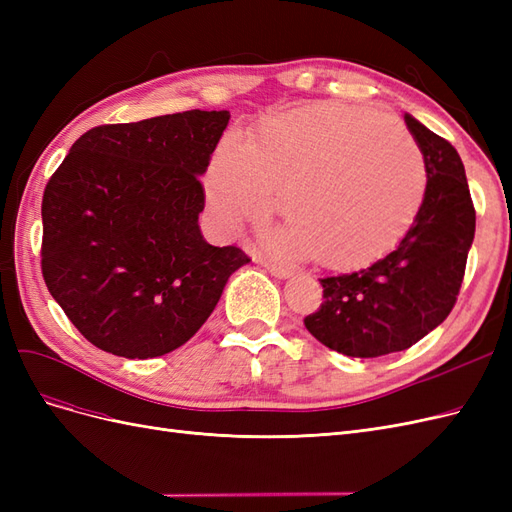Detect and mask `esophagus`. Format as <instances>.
Instances as JSON below:
<instances>
[{
  "instance_id": "obj_1",
  "label": "esophagus",
  "mask_w": 512,
  "mask_h": 512,
  "mask_svg": "<svg viewBox=\"0 0 512 512\" xmlns=\"http://www.w3.org/2000/svg\"><path fill=\"white\" fill-rule=\"evenodd\" d=\"M262 267H265L273 277H277V280H288V277L292 275L288 269H284L280 265H267V262H262Z\"/></svg>"
}]
</instances>
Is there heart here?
<instances>
[{
  "label": "heart",
  "instance_id": "1",
  "mask_svg": "<svg viewBox=\"0 0 512 512\" xmlns=\"http://www.w3.org/2000/svg\"><path fill=\"white\" fill-rule=\"evenodd\" d=\"M427 170L412 134L371 108L316 102L262 123L247 141L228 132L209 164L207 198L222 228L265 218L280 188L290 226L275 252L354 267L406 235L423 205Z\"/></svg>",
  "mask_w": 512,
  "mask_h": 512
}]
</instances>
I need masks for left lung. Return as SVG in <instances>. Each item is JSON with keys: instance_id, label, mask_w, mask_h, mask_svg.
<instances>
[{"instance_id": "left-lung-1", "label": "left lung", "mask_w": 512, "mask_h": 512, "mask_svg": "<svg viewBox=\"0 0 512 512\" xmlns=\"http://www.w3.org/2000/svg\"><path fill=\"white\" fill-rule=\"evenodd\" d=\"M406 126L423 153V205L393 252L356 273L320 280L324 303L305 318L320 344L374 359L414 346L451 314L474 241L476 213L457 149L410 113Z\"/></svg>"}]
</instances>
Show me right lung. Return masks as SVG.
Instances as JSON below:
<instances>
[{
    "instance_id": "1",
    "label": "right lung",
    "mask_w": 512,
    "mask_h": 512,
    "mask_svg": "<svg viewBox=\"0 0 512 512\" xmlns=\"http://www.w3.org/2000/svg\"><path fill=\"white\" fill-rule=\"evenodd\" d=\"M228 111H185L85 132L42 196V275L70 322L123 359L177 350L250 262L209 245L200 177Z\"/></svg>"
}]
</instances>
